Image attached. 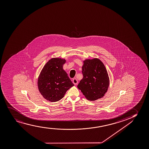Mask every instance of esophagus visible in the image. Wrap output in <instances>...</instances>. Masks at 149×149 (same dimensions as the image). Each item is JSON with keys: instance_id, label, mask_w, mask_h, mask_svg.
Masks as SVG:
<instances>
[{"instance_id": "obj_1", "label": "esophagus", "mask_w": 149, "mask_h": 149, "mask_svg": "<svg viewBox=\"0 0 149 149\" xmlns=\"http://www.w3.org/2000/svg\"><path fill=\"white\" fill-rule=\"evenodd\" d=\"M73 83H74V85H77V83H78V80H77V79L76 78H74V79H73Z\"/></svg>"}]
</instances>
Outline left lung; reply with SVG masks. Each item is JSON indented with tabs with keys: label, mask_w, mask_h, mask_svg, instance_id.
Listing matches in <instances>:
<instances>
[{
	"label": "left lung",
	"mask_w": 149,
	"mask_h": 149,
	"mask_svg": "<svg viewBox=\"0 0 149 149\" xmlns=\"http://www.w3.org/2000/svg\"><path fill=\"white\" fill-rule=\"evenodd\" d=\"M82 67L83 78L77 87L89 100L102 97L109 88V77L104 65L99 59L85 60Z\"/></svg>",
	"instance_id": "obj_1"
}]
</instances>
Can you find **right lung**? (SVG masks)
<instances>
[{"label":"right lung","instance_id":"add662e5","mask_svg":"<svg viewBox=\"0 0 149 149\" xmlns=\"http://www.w3.org/2000/svg\"><path fill=\"white\" fill-rule=\"evenodd\" d=\"M66 60L52 58L48 61L40 72L38 86L41 94L47 100L56 102L62 99L73 83L63 69Z\"/></svg>","mask_w":149,"mask_h":149}]
</instances>
